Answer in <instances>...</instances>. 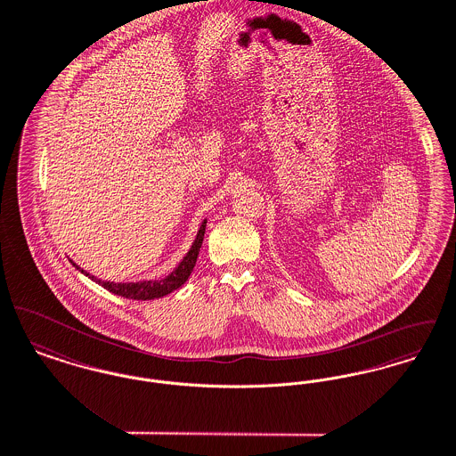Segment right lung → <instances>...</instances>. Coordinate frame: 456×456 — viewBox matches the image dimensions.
<instances>
[{"label":"right lung","instance_id":"1","mask_svg":"<svg viewBox=\"0 0 456 456\" xmlns=\"http://www.w3.org/2000/svg\"><path fill=\"white\" fill-rule=\"evenodd\" d=\"M206 223L208 219H204L199 226V232L195 235V240L192 241V247L189 248V252L183 256V259L178 263V265L169 273L168 276L165 278H159V280H142V281H130V283H115V281H104V280H99L94 274L87 273L86 269H82L78 264L73 263L70 259V263L82 273L86 274L87 278H91L93 281H96L97 285H101L102 288H106L108 291L115 293V295H120L123 298H132V300H154V298H161L165 295H168L171 291L178 289L182 287L191 273H192L193 265L197 263V256H199V250H200V245H202V240H204V232H206Z\"/></svg>","mask_w":456,"mask_h":456}]
</instances>
